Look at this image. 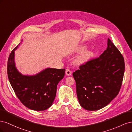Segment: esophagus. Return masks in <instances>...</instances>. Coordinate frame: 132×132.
I'll return each instance as SVG.
<instances>
[{
	"label": "esophagus",
	"instance_id": "obj_1",
	"mask_svg": "<svg viewBox=\"0 0 132 132\" xmlns=\"http://www.w3.org/2000/svg\"><path fill=\"white\" fill-rule=\"evenodd\" d=\"M65 74H66L67 75L69 76V75H70L71 74V71L69 69H66V70H65Z\"/></svg>",
	"mask_w": 132,
	"mask_h": 132
}]
</instances>
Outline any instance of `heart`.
I'll return each mask as SVG.
<instances>
[{
  "mask_svg": "<svg viewBox=\"0 0 132 132\" xmlns=\"http://www.w3.org/2000/svg\"><path fill=\"white\" fill-rule=\"evenodd\" d=\"M86 49V47L83 46L79 48L80 52L84 51ZM94 55V53L91 51H85L82 53L77 59V62L79 64H82L87 62Z\"/></svg>",
  "mask_w": 132,
  "mask_h": 132,
  "instance_id": "obj_1",
  "label": "heart"
}]
</instances>
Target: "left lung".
<instances>
[{"instance_id": "left-lung-1", "label": "left lung", "mask_w": 132, "mask_h": 132, "mask_svg": "<svg viewBox=\"0 0 132 132\" xmlns=\"http://www.w3.org/2000/svg\"><path fill=\"white\" fill-rule=\"evenodd\" d=\"M73 73L80 105L88 111L102 109L117 96L125 73L123 55L109 38L107 49Z\"/></svg>"}]
</instances>
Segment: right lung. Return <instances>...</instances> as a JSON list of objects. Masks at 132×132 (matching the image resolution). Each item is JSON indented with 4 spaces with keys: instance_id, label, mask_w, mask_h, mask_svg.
<instances>
[{
    "instance_id": "right-lung-1",
    "label": "right lung",
    "mask_w": 132,
    "mask_h": 132,
    "mask_svg": "<svg viewBox=\"0 0 132 132\" xmlns=\"http://www.w3.org/2000/svg\"><path fill=\"white\" fill-rule=\"evenodd\" d=\"M18 46L11 51L7 61V72L11 86L26 107L37 111L46 110L52 105L57 85L64 77L65 69L46 68L35 75H22L14 62V51Z\"/></svg>"
}]
</instances>
